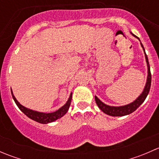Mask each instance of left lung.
I'll return each instance as SVG.
<instances>
[{"label": "left lung", "mask_w": 159, "mask_h": 159, "mask_svg": "<svg viewBox=\"0 0 159 159\" xmlns=\"http://www.w3.org/2000/svg\"><path fill=\"white\" fill-rule=\"evenodd\" d=\"M131 34L134 37L138 38L137 36H135L134 34H133L131 33ZM139 40V38H138ZM140 41V40H139ZM141 45H142V48L144 50V52H145V60H146L147 66H148V77H147V81L146 84H145V89H144L143 91H142V94L139 96V97L136 98V100H134V102H131V103L129 104V105H123V106H109V105H105V103L102 102L97 96H94V99H95V102L97 105L98 106V108H100L104 113L107 114V115H111V116H125V115H129V114L132 113L133 111H134L142 103L144 102V101L146 98L147 95L148 94L149 91H150L151 88V81H152V75H151L150 71V65L148 63V59L147 57V54L145 53V48H144L143 45L141 43Z\"/></svg>", "instance_id": "1"}]
</instances>
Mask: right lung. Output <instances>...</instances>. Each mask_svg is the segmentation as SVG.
<instances>
[{"mask_svg": "<svg viewBox=\"0 0 159 159\" xmlns=\"http://www.w3.org/2000/svg\"><path fill=\"white\" fill-rule=\"evenodd\" d=\"M11 94H12L13 99H14V101L15 102L16 105H17L19 109L25 115H26L28 118H30V119L34 120V121H37V122L41 123V124H48V123L52 122V121H56L57 119L61 118L62 116H64V115L67 113L68 109H69L72 98V93H70V97L69 98H68V102H67L66 104H65V105H63L61 108H60L58 110L56 111L51 112V113H44V112H39L37 111L29 109V108H25V106L20 105V104L17 102V100L16 99V98L14 97V94H13L12 90H11Z\"/></svg>", "mask_w": 159, "mask_h": 159, "instance_id": "right-lung-1", "label": "right lung"}]
</instances>
